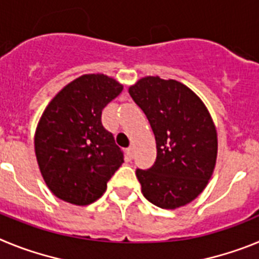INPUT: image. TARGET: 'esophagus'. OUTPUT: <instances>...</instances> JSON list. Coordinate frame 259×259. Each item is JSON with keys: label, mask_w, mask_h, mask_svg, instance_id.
I'll use <instances>...</instances> for the list:
<instances>
[{"label": "esophagus", "mask_w": 259, "mask_h": 259, "mask_svg": "<svg viewBox=\"0 0 259 259\" xmlns=\"http://www.w3.org/2000/svg\"><path fill=\"white\" fill-rule=\"evenodd\" d=\"M127 155H128V158H130V159H131V158L134 157V146H130V148H128V149H127Z\"/></svg>", "instance_id": "esophagus-1"}]
</instances>
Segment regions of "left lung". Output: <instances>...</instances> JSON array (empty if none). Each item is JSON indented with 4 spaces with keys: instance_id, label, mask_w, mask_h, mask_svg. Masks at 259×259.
<instances>
[{
    "instance_id": "1",
    "label": "left lung",
    "mask_w": 259,
    "mask_h": 259,
    "mask_svg": "<svg viewBox=\"0 0 259 259\" xmlns=\"http://www.w3.org/2000/svg\"><path fill=\"white\" fill-rule=\"evenodd\" d=\"M155 137L157 159L136 170L144 197L162 209L192 202L209 184L218 155V135L206 105L189 87L159 76L128 88Z\"/></svg>"
}]
</instances>
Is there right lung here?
<instances>
[{
  "mask_svg": "<svg viewBox=\"0 0 259 259\" xmlns=\"http://www.w3.org/2000/svg\"><path fill=\"white\" fill-rule=\"evenodd\" d=\"M123 91L114 77L85 74L52 98L35 132V153L56 197L85 206L101 197L123 163L114 136L101 123L104 107Z\"/></svg>",
  "mask_w": 259,
  "mask_h": 259,
  "instance_id": "add662e5",
  "label": "right lung"
}]
</instances>
